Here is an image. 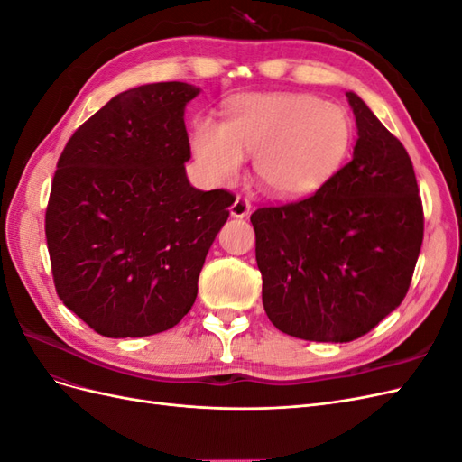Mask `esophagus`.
I'll list each match as a JSON object with an SVG mask.
<instances>
[{
	"mask_svg": "<svg viewBox=\"0 0 462 462\" xmlns=\"http://www.w3.org/2000/svg\"><path fill=\"white\" fill-rule=\"evenodd\" d=\"M229 212L233 217H246L250 214V202L246 199L236 197L229 208Z\"/></svg>",
	"mask_w": 462,
	"mask_h": 462,
	"instance_id": "1",
	"label": "esophagus"
}]
</instances>
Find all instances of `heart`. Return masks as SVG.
<instances>
[{"instance_id": "obj_1", "label": "heart", "mask_w": 462, "mask_h": 462, "mask_svg": "<svg viewBox=\"0 0 462 462\" xmlns=\"http://www.w3.org/2000/svg\"><path fill=\"white\" fill-rule=\"evenodd\" d=\"M353 123L345 107L314 94H246L227 123L200 117L190 144L204 173L231 183L253 156L254 173L277 197H306L329 180L348 156Z\"/></svg>"}]
</instances>
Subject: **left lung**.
<instances>
[{"label":"left lung","mask_w":462,"mask_h":462,"mask_svg":"<svg viewBox=\"0 0 462 462\" xmlns=\"http://www.w3.org/2000/svg\"><path fill=\"white\" fill-rule=\"evenodd\" d=\"M358 138L353 160L314 194L258 208L262 302L292 337L348 343L402 302L424 239L414 167L355 92H346Z\"/></svg>","instance_id":"8db88e82"}]
</instances>
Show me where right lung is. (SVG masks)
Segmentation results:
<instances>
[{
    "label": "right lung",
    "mask_w": 462,
    "mask_h": 462,
    "mask_svg": "<svg viewBox=\"0 0 462 462\" xmlns=\"http://www.w3.org/2000/svg\"><path fill=\"white\" fill-rule=\"evenodd\" d=\"M200 88L156 82L121 92L63 148L46 209L55 291L104 337L177 326L229 217V190L194 189L185 106Z\"/></svg>",
    "instance_id": "right-lung-1"
}]
</instances>
